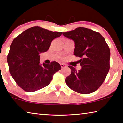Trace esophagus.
Segmentation results:
<instances>
[{"mask_svg": "<svg viewBox=\"0 0 123 123\" xmlns=\"http://www.w3.org/2000/svg\"><path fill=\"white\" fill-rule=\"evenodd\" d=\"M61 66L62 68H66V67H67L66 65H65V64H63V63H61Z\"/></svg>", "mask_w": 123, "mask_h": 123, "instance_id": "34e87169", "label": "esophagus"}]
</instances>
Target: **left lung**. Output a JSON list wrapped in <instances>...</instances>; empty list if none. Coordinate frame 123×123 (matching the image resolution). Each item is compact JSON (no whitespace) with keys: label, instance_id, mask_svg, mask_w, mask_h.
<instances>
[{"label":"left lung","instance_id":"8db88e82","mask_svg":"<svg viewBox=\"0 0 123 123\" xmlns=\"http://www.w3.org/2000/svg\"><path fill=\"white\" fill-rule=\"evenodd\" d=\"M63 35L75 42L74 55L79 57L81 66L71 70L65 81L73 91L81 94H89L98 89L104 83L110 69V51L105 39L99 32L85 27L63 32Z\"/></svg>","mask_w":123,"mask_h":123}]
</instances>
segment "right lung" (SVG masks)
<instances>
[{
  "instance_id": "add662e5",
  "label": "right lung",
  "mask_w": 123,
  "mask_h": 123,
  "mask_svg": "<svg viewBox=\"0 0 123 123\" xmlns=\"http://www.w3.org/2000/svg\"><path fill=\"white\" fill-rule=\"evenodd\" d=\"M61 35L62 32L34 26L13 40L7 57L9 73L25 91L32 92L48 86L53 75L61 69L56 61L40 64V53L47 52L52 41Z\"/></svg>"
}]
</instances>
